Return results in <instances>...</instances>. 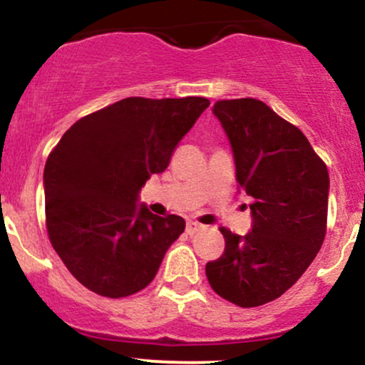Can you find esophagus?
Masks as SVG:
<instances>
[{"label": "esophagus", "mask_w": 365, "mask_h": 365, "mask_svg": "<svg viewBox=\"0 0 365 365\" xmlns=\"http://www.w3.org/2000/svg\"><path fill=\"white\" fill-rule=\"evenodd\" d=\"M200 229H202V226H200L198 222H193V220H190V222L186 224V232H187V235H190V236L196 235V232H198Z\"/></svg>", "instance_id": "esophagus-1"}]
</instances>
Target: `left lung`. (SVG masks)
Returning a JSON list of instances; mask_svg holds the SVG:
<instances>
[{"label": "left lung", "mask_w": 365, "mask_h": 365, "mask_svg": "<svg viewBox=\"0 0 365 365\" xmlns=\"http://www.w3.org/2000/svg\"><path fill=\"white\" fill-rule=\"evenodd\" d=\"M231 143L237 190L252 196V231L220 227L226 250L208 262L212 289L237 307L279 298L322 247L329 174L309 139L255 98L220 100L212 108Z\"/></svg>", "instance_id": "1"}]
</instances>
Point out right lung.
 <instances>
[{
	"instance_id": "right-lung-1",
	"label": "right lung",
	"mask_w": 365,
	"mask_h": 365,
	"mask_svg": "<svg viewBox=\"0 0 365 365\" xmlns=\"http://www.w3.org/2000/svg\"><path fill=\"white\" fill-rule=\"evenodd\" d=\"M210 105L207 98H125L76 122L44 165L48 236L81 284L124 298L153 281L182 235L179 215L138 205L151 174Z\"/></svg>"
}]
</instances>
